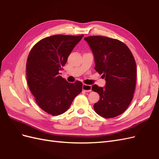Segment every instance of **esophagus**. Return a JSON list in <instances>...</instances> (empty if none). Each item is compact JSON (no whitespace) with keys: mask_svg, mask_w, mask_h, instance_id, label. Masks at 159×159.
I'll return each mask as SVG.
<instances>
[{"mask_svg":"<svg viewBox=\"0 0 159 159\" xmlns=\"http://www.w3.org/2000/svg\"><path fill=\"white\" fill-rule=\"evenodd\" d=\"M82 89L84 91H86V92H89V91H91V86L90 85L84 84Z\"/></svg>","mask_w":159,"mask_h":159,"instance_id":"esophagus-1","label":"esophagus"}]
</instances>
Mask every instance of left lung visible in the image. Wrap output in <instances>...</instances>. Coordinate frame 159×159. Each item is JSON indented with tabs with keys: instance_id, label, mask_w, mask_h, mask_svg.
I'll return each instance as SVG.
<instances>
[{
	"instance_id": "obj_1",
	"label": "left lung",
	"mask_w": 159,
	"mask_h": 159,
	"mask_svg": "<svg viewBox=\"0 0 159 159\" xmlns=\"http://www.w3.org/2000/svg\"><path fill=\"white\" fill-rule=\"evenodd\" d=\"M88 43L95 58V70L106 81L105 88L92 86L99 95L95 111L104 118L122 114L131 103L136 85L137 66L133 54L126 44L117 39L91 36Z\"/></svg>"
}]
</instances>
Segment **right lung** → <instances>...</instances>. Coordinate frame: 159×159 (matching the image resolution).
Listing matches in <instances>:
<instances>
[{"mask_svg":"<svg viewBox=\"0 0 159 159\" xmlns=\"http://www.w3.org/2000/svg\"><path fill=\"white\" fill-rule=\"evenodd\" d=\"M83 36L57 34L44 38L32 47L28 56V88L39 107L54 116L65 113L82 91L81 81L69 83L59 71Z\"/></svg>","mask_w":159,"mask_h":159,"instance_id":"right-lung-1","label":"right lung"}]
</instances>
